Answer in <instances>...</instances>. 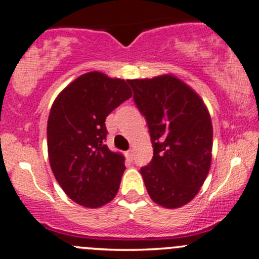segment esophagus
I'll use <instances>...</instances> for the list:
<instances>
[{"label": "esophagus", "mask_w": 259, "mask_h": 259, "mask_svg": "<svg viewBox=\"0 0 259 259\" xmlns=\"http://www.w3.org/2000/svg\"><path fill=\"white\" fill-rule=\"evenodd\" d=\"M126 157L129 158V160H133V158H134V150L130 149L129 151L126 152Z\"/></svg>", "instance_id": "obj_1"}]
</instances>
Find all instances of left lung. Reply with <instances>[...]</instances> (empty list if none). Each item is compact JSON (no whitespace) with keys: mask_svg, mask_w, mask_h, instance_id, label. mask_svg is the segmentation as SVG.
<instances>
[{"mask_svg":"<svg viewBox=\"0 0 259 259\" xmlns=\"http://www.w3.org/2000/svg\"><path fill=\"white\" fill-rule=\"evenodd\" d=\"M146 118L153 157L141 168L150 198L176 209L188 204L211 164L212 124L200 96L176 76L127 79Z\"/></svg>","mask_w":259,"mask_h":259,"instance_id":"1","label":"left lung"}]
</instances>
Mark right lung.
Returning a JSON list of instances; mask_svg holds the SVG:
<instances>
[{"label": "right lung", "mask_w": 259, "mask_h": 259, "mask_svg": "<svg viewBox=\"0 0 259 259\" xmlns=\"http://www.w3.org/2000/svg\"><path fill=\"white\" fill-rule=\"evenodd\" d=\"M132 96L126 81L92 71L67 84L51 106L47 126L51 171L67 197L84 208H101L118 193L125 157L104 144V121Z\"/></svg>", "instance_id": "right-lung-1"}]
</instances>
